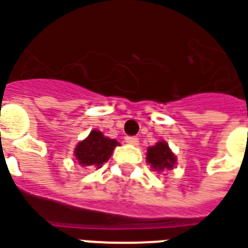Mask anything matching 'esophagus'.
I'll list each match as a JSON object with an SVG mask.
<instances>
[{
  "instance_id": "34e87169",
  "label": "esophagus",
  "mask_w": 248,
  "mask_h": 248,
  "mask_svg": "<svg viewBox=\"0 0 248 248\" xmlns=\"http://www.w3.org/2000/svg\"><path fill=\"white\" fill-rule=\"evenodd\" d=\"M124 142H127L129 145H134V146H137L138 145V138L137 137H134V136H127V137L124 138Z\"/></svg>"
}]
</instances>
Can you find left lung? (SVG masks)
Listing matches in <instances>:
<instances>
[{
  "label": "left lung",
  "mask_w": 248,
  "mask_h": 248,
  "mask_svg": "<svg viewBox=\"0 0 248 248\" xmlns=\"http://www.w3.org/2000/svg\"><path fill=\"white\" fill-rule=\"evenodd\" d=\"M146 160L157 171L171 170L173 164L176 163V159H175L173 153L170 151V148H168V145H167L164 141L157 142L156 145L151 146L148 149Z\"/></svg>",
  "instance_id": "8db88e82"
}]
</instances>
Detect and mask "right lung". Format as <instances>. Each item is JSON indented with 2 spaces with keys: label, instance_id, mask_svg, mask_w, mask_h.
Instances as JSON below:
<instances>
[{
  "label": "right lung",
  "instance_id": "obj_1",
  "mask_svg": "<svg viewBox=\"0 0 248 248\" xmlns=\"http://www.w3.org/2000/svg\"><path fill=\"white\" fill-rule=\"evenodd\" d=\"M117 145V140L104 137L100 131L92 130L88 137L76 146L75 156L81 166H95L99 168L110 159Z\"/></svg>",
  "mask_w": 248,
  "mask_h": 248
}]
</instances>
